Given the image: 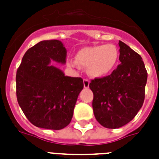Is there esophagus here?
<instances>
[{
    "mask_svg": "<svg viewBox=\"0 0 159 159\" xmlns=\"http://www.w3.org/2000/svg\"><path fill=\"white\" fill-rule=\"evenodd\" d=\"M89 85H90L89 80H87V79L83 80V86H84V88H88V87H89Z\"/></svg>",
    "mask_w": 159,
    "mask_h": 159,
    "instance_id": "obj_1",
    "label": "esophagus"
}]
</instances>
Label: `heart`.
Listing matches in <instances>:
<instances>
[{
  "mask_svg": "<svg viewBox=\"0 0 159 159\" xmlns=\"http://www.w3.org/2000/svg\"><path fill=\"white\" fill-rule=\"evenodd\" d=\"M119 57L118 48L114 44L86 47L77 53L76 60L69 59L67 65L73 68L87 67L92 77H102L113 70Z\"/></svg>",
  "mask_w": 159,
  "mask_h": 159,
  "instance_id": "obj_1",
  "label": "heart"
}]
</instances>
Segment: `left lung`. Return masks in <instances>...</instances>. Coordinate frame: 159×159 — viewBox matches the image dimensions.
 Masks as SVG:
<instances>
[{"instance_id": "8db88e82", "label": "left lung", "mask_w": 159, "mask_h": 159, "mask_svg": "<svg viewBox=\"0 0 159 159\" xmlns=\"http://www.w3.org/2000/svg\"><path fill=\"white\" fill-rule=\"evenodd\" d=\"M119 46L120 63L117 68L89 85L94 95L95 117L108 129L120 128L134 118L143 106L148 77L140 55L122 41Z\"/></svg>"}]
</instances>
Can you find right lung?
Segmentation results:
<instances>
[{
	"label": "right lung",
	"instance_id": "obj_1",
	"mask_svg": "<svg viewBox=\"0 0 159 159\" xmlns=\"http://www.w3.org/2000/svg\"><path fill=\"white\" fill-rule=\"evenodd\" d=\"M67 49L59 40L41 41L26 51L16 72V97L34 125L58 130L72 120L81 77L65 76L53 62L65 64Z\"/></svg>",
	"mask_w": 159,
	"mask_h": 159
}]
</instances>
